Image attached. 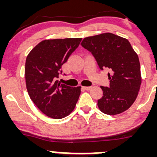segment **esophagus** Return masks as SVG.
<instances>
[{
  "label": "esophagus",
  "mask_w": 157,
  "mask_h": 157,
  "mask_svg": "<svg viewBox=\"0 0 157 157\" xmlns=\"http://www.w3.org/2000/svg\"><path fill=\"white\" fill-rule=\"evenodd\" d=\"M83 89L86 90V91H89L90 89H91V86H85L83 87Z\"/></svg>",
  "instance_id": "1"
}]
</instances>
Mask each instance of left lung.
<instances>
[{
	"mask_svg": "<svg viewBox=\"0 0 157 157\" xmlns=\"http://www.w3.org/2000/svg\"><path fill=\"white\" fill-rule=\"evenodd\" d=\"M81 46L92 54L99 68H109V87L100 86L103 95L97 101L102 113L116 115L132 105L142 82L138 55L127 39L103 33L85 37Z\"/></svg>",
	"mask_w": 157,
	"mask_h": 157,
	"instance_id": "1",
	"label": "left lung"
}]
</instances>
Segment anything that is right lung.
Wrapping results in <instances>:
<instances>
[{
  "label": "right lung",
  "mask_w": 157,
  "mask_h": 157,
  "mask_svg": "<svg viewBox=\"0 0 157 157\" xmlns=\"http://www.w3.org/2000/svg\"><path fill=\"white\" fill-rule=\"evenodd\" d=\"M82 38L45 40L29 52L25 65L26 89L31 100L44 114L66 117L75 109L80 86L71 87L57 80L62 66Z\"/></svg>",
  "instance_id": "1"
}]
</instances>
